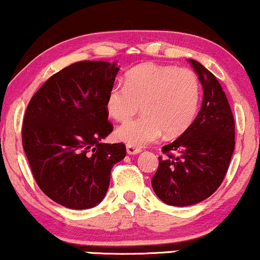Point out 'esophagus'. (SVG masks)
<instances>
[{"instance_id":"obj_1","label":"esophagus","mask_w":260,"mask_h":260,"mask_svg":"<svg viewBox=\"0 0 260 260\" xmlns=\"http://www.w3.org/2000/svg\"><path fill=\"white\" fill-rule=\"evenodd\" d=\"M126 150H127L128 154H138V153L141 152L140 149H138V147H134L132 145H127Z\"/></svg>"}]
</instances>
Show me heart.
<instances>
[{"label":"heart","instance_id":"obj_1","mask_svg":"<svg viewBox=\"0 0 260 260\" xmlns=\"http://www.w3.org/2000/svg\"><path fill=\"white\" fill-rule=\"evenodd\" d=\"M202 87L189 68L146 63L127 74L126 85L114 84L106 108L116 121L134 116L141 105L144 115L115 131L117 140L134 147L147 146L163 133L176 137L188 129L198 114Z\"/></svg>","mask_w":260,"mask_h":260}]
</instances>
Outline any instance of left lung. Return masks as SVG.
Segmentation results:
<instances>
[{
    "label": "left lung",
    "mask_w": 260,
    "mask_h": 260,
    "mask_svg": "<svg viewBox=\"0 0 260 260\" xmlns=\"http://www.w3.org/2000/svg\"><path fill=\"white\" fill-rule=\"evenodd\" d=\"M188 61L203 85L202 107L188 129L162 147L166 157L151 180L157 197L173 206L194 205L215 193L235 147L234 117L221 84L202 63Z\"/></svg>",
    "instance_id": "obj_1"
}]
</instances>
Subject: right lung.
I'll list each match as a JSON object with an SVG mask.
<instances>
[{"label": "right lung", "instance_id": "1", "mask_svg": "<svg viewBox=\"0 0 260 260\" xmlns=\"http://www.w3.org/2000/svg\"><path fill=\"white\" fill-rule=\"evenodd\" d=\"M120 68L80 61L57 72L29 101L22 146L43 192L73 210L91 209L106 197L110 172L126 156L124 144H104L113 124L106 102Z\"/></svg>", "mask_w": 260, "mask_h": 260}]
</instances>
